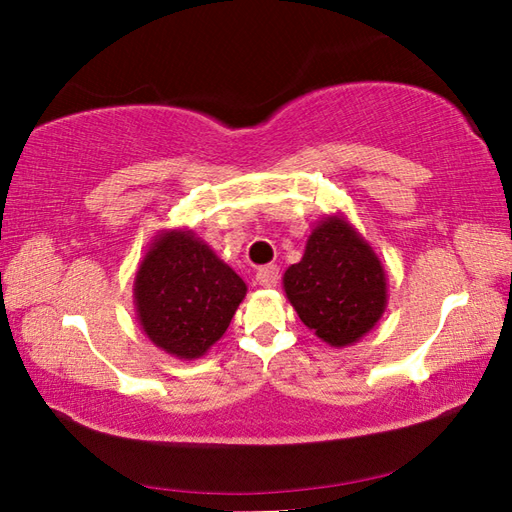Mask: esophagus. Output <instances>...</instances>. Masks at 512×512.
<instances>
[{
    "label": "esophagus",
    "instance_id": "34e87169",
    "mask_svg": "<svg viewBox=\"0 0 512 512\" xmlns=\"http://www.w3.org/2000/svg\"><path fill=\"white\" fill-rule=\"evenodd\" d=\"M255 281H257V286H262V288H275L279 284V268L277 266L259 268L255 275Z\"/></svg>",
    "mask_w": 512,
    "mask_h": 512
}]
</instances>
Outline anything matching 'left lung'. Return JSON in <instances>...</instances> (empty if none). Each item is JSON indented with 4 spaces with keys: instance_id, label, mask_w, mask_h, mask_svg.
<instances>
[{
    "instance_id": "left-lung-1",
    "label": "left lung",
    "mask_w": 512,
    "mask_h": 512,
    "mask_svg": "<svg viewBox=\"0 0 512 512\" xmlns=\"http://www.w3.org/2000/svg\"><path fill=\"white\" fill-rule=\"evenodd\" d=\"M284 292L303 325L332 347L361 341L387 308V275L374 248L343 213L325 215L308 235Z\"/></svg>"
}]
</instances>
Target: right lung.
Segmentation results:
<instances>
[{"label":"right lung","instance_id":"add662e5","mask_svg":"<svg viewBox=\"0 0 512 512\" xmlns=\"http://www.w3.org/2000/svg\"><path fill=\"white\" fill-rule=\"evenodd\" d=\"M246 290L191 228H171L154 237L138 264L136 319L162 352L193 361L222 339Z\"/></svg>","mask_w":512,"mask_h":512}]
</instances>
